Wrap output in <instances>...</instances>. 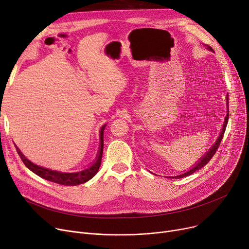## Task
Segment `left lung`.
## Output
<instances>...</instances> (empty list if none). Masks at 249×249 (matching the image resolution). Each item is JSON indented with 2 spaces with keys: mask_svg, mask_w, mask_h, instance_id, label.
I'll use <instances>...</instances> for the list:
<instances>
[{
  "mask_svg": "<svg viewBox=\"0 0 249 249\" xmlns=\"http://www.w3.org/2000/svg\"><path fill=\"white\" fill-rule=\"evenodd\" d=\"M207 49L210 50V51H212V52H214L211 47H207ZM226 107H227V113H226L225 120H224L223 125H222V129H221V131H220V135H219V137L217 138L215 143H214L213 145H211V148L206 152V154H204L203 157L200 158V160H198V162H196V164H194V166H193L191 169L188 170L187 172H185V173H183V174H181V175H178V176H168V177H166V178H171V179H172V178H174V179L184 178V177H186V176H189V175H191V174L195 173L196 171L200 170L202 167H204V166H205V165L209 162V160H211V158H212V157L214 156V154L216 153V151H217V149H218V147H219V144H220V142H221V141H222V138H223V135H224V131H225V129H226V125H227V123H228V116H229V110H228V95H227V98H226Z\"/></svg>",
  "mask_w": 249,
  "mask_h": 249,
  "instance_id": "8db88e82",
  "label": "left lung"
}]
</instances>
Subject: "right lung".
<instances>
[{
    "label": "right lung",
    "instance_id": "obj_1",
    "mask_svg": "<svg viewBox=\"0 0 249 249\" xmlns=\"http://www.w3.org/2000/svg\"><path fill=\"white\" fill-rule=\"evenodd\" d=\"M106 126H107V124L100 127V131H99L100 144H99V149H98V153L96 155L95 160L86 169L75 171V172H60V171L48 169V168L42 167V166H38V165L32 163L29 159H27L22 154V152L20 151V149L17 147V145H15V147H16V150H17L21 160H23L24 165L29 170L32 171L36 175H38L39 177L45 179L47 181L60 184V185H64V186H76V185L83 184L89 180H90L93 176H95V174L99 170V167L101 164L102 151H104V133H105Z\"/></svg>",
    "mask_w": 249,
    "mask_h": 249
}]
</instances>
